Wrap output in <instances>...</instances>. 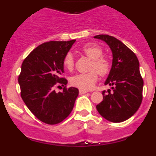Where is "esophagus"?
Segmentation results:
<instances>
[{"label": "esophagus", "instance_id": "34e87169", "mask_svg": "<svg viewBox=\"0 0 156 156\" xmlns=\"http://www.w3.org/2000/svg\"><path fill=\"white\" fill-rule=\"evenodd\" d=\"M79 93H80V94H83L87 93V90H81V89H80V90H79Z\"/></svg>", "mask_w": 156, "mask_h": 156}]
</instances>
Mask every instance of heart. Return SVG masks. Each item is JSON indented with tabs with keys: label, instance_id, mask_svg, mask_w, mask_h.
Returning a JSON list of instances; mask_svg holds the SVG:
<instances>
[{
	"label": "heart",
	"instance_id": "obj_1",
	"mask_svg": "<svg viewBox=\"0 0 156 156\" xmlns=\"http://www.w3.org/2000/svg\"><path fill=\"white\" fill-rule=\"evenodd\" d=\"M81 52L92 59L90 71L87 73H80L72 77L71 84L81 90H90L94 87L98 80V74L101 76L108 75L111 69V63L107 58L103 55V50L99 45L87 44L83 46ZM63 66L68 71L74 68V58L71 53H67L63 58Z\"/></svg>",
	"mask_w": 156,
	"mask_h": 156
}]
</instances>
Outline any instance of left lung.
Returning a JSON list of instances; mask_svg holds the SVG:
<instances>
[{
	"instance_id": "8db88e82",
	"label": "left lung",
	"mask_w": 156,
	"mask_h": 156,
	"mask_svg": "<svg viewBox=\"0 0 156 156\" xmlns=\"http://www.w3.org/2000/svg\"><path fill=\"white\" fill-rule=\"evenodd\" d=\"M107 43L112 51V66L105 84L112 92L102 91L103 101L97 105L98 112L110 122H121L132 116L142 101L143 81L137 56L115 37L106 34L95 36Z\"/></svg>"
}]
</instances>
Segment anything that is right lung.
Segmentation results:
<instances>
[{
	"label": "right lung",
	"mask_w": 156,
	"mask_h": 156,
	"mask_svg": "<svg viewBox=\"0 0 156 156\" xmlns=\"http://www.w3.org/2000/svg\"><path fill=\"white\" fill-rule=\"evenodd\" d=\"M76 40L48 41L32 51L23 60L19 75L20 94L26 105L37 119L46 124L62 122L73 108L79 90L66 87L62 76L63 58ZM65 86L62 92L54 88Z\"/></svg>",
	"instance_id": "right-lung-1"
}]
</instances>
